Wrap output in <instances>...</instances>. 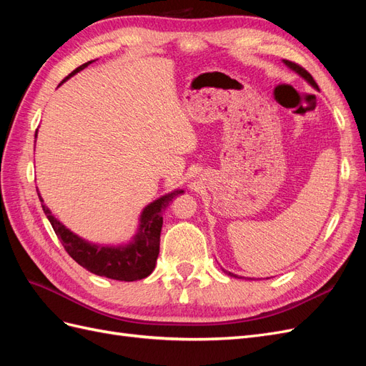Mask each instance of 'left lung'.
Masks as SVG:
<instances>
[{
	"mask_svg": "<svg viewBox=\"0 0 366 366\" xmlns=\"http://www.w3.org/2000/svg\"><path fill=\"white\" fill-rule=\"evenodd\" d=\"M284 62H285L287 65H289V67H290L292 70H295V71H296L297 74H301V76L304 77V79H307V81H308L310 84H312V85H313L315 88H317V84H316V81L313 79V76H312V74H310V73H308V71H307V70H305L304 67H301V65H299V64H296V62H292V61H287V59H285ZM229 274H230V276H235V274H232L230 272H229Z\"/></svg>",
	"mask_w": 366,
	"mask_h": 366,
	"instance_id": "1",
	"label": "left lung"
}]
</instances>
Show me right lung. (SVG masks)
Returning <instances> with one entry per match:
<instances>
[{
    "label": "right lung",
    "mask_w": 366,
    "mask_h": 366,
    "mask_svg": "<svg viewBox=\"0 0 366 366\" xmlns=\"http://www.w3.org/2000/svg\"><path fill=\"white\" fill-rule=\"evenodd\" d=\"M88 64H92V61L85 62L81 67L73 70L65 79H69L74 73L84 70ZM179 194H183V191L179 189L171 194H166L143 209L139 232L134 239L124 247L97 246L74 235L73 232H70L51 215L49 207L44 204L41 195H38L44 214L47 215L54 234L61 239L65 252L77 264L94 274L105 276V278L109 280L129 282L147 278V276L152 273L154 267H156V261L160 250V232L163 226L162 214L166 206L172 202V198Z\"/></svg>",
    "instance_id": "right-lung-1"
}]
</instances>
